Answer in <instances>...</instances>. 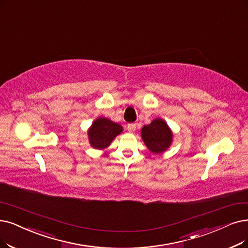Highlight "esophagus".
Returning <instances> with one entry per match:
<instances>
[{"label": "esophagus", "mask_w": 248, "mask_h": 248, "mask_svg": "<svg viewBox=\"0 0 248 248\" xmlns=\"http://www.w3.org/2000/svg\"><path fill=\"white\" fill-rule=\"evenodd\" d=\"M127 130L130 133H133L136 130V124L135 123H130L127 125Z\"/></svg>", "instance_id": "34e87169"}]
</instances>
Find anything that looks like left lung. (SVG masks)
I'll return each instance as SVG.
<instances>
[{
    "label": "left lung",
    "mask_w": 248,
    "mask_h": 248,
    "mask_svg": "<svg viewBox=\"0 0 248 248\" xmlns=\"http://www.w3.org/2000/svg\"><path fill=\"white\" fill-rule=\"evenodd\" d=\"M142 140L154 154L164 153L173 140V133L163 119L156 118L141 129Z\"/></svg>",
    "instance_id": "obj_1"
}]
</instances>
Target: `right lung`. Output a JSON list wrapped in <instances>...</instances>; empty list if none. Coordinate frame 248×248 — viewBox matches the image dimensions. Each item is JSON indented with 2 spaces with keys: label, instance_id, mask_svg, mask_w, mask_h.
Instances as JSON below:
<instances>
[{
  "label": "right lung",
  "instance_id": "right-lung-1",
  "mask_svg": "<svg viewBox=\"0 0 248 248\" xmlns=\"http://www.w3.org/2000/svg\"><path fill=\"white\" fill-rule=\"evenodd\" d=\"M123 131L121 125L104 117L97 118L88 129V140L93 148L104 150Z\"/></svg>",
  "mask_w": 248,
  "mask_h": 248
}]
</instances>
